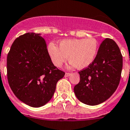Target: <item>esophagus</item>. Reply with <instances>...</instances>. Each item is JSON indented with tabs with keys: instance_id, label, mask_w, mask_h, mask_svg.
Masks as SVG:
<instances>
[{
	"instance_id": "esophagus-1",
	"label": "esophagus",
	"mask_w": 130,
	"mask_h": 130,
	"mask_svg": "<svg viewBox=\"0 0 130 130\" xmlns=\"http://www.w3.org/2000/svg\"><path fill=\"white\" fill-rule=\"evenodd\" d=\"M65 77H69V76H70V73H65Z\"/></svg>"
}]
</instances>
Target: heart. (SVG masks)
Masks as SVG:
<instances>
[{
    "instance_id": "1",
    "label": "heart",
    "mask_w": 130,
    "mask_h": 130,
    "mask_svg": "<svg viewBox=\"0 0 130 130\" xmlns=\"http://www.w3.org/2000/svg\"><path fill=\"white\" fill-rule=\"evenodd\" d=\"M47 53L54 65L61 67L68 60L69 69H86L93 63L99 51V43L94 38L63 39L59 47L53 42L47 46Z\"/></svg>"
}]
</instances>
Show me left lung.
Here are the masks:
<instances>
[{"label": "left lung", "instance_id": "8db88e82", "mask_svg": "<svg viewBox=\"0 0 130 130\" xmlns=\"http://www.w3.org/2000/svg\"><path fill=\"white\" fill-rule=\"evenodd\" d=\"M123 56L114 41L107 38L102 42L91 65L79 72L80 82L74 88L78 100L96 105L109 99L119 84Z\"/></svg>", "mask_w": 130, "mask_h": 130}]
</instances>
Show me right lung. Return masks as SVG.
<instances>
[{"instance_id":"add662e5","label":"right lung","mask_w":130,"mask_h":130,"mask_svg":"<svg viewBox=\"0 0 130 130\" xmlns=\"http://www.w3.org/2000/svg\"><path fill=\"white\" fill-rule=\"evenodd\" d=\"M41 34H25L15 39L7 58L9 84L20 101L32 107L52 99L56 83L65 75L51 61Z\"/></svg>"}]
</instances>
